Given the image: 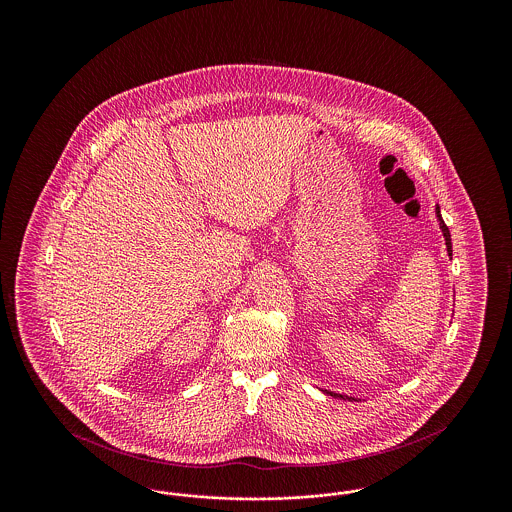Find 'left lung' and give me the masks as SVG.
I'll list each match as a JSON object with an SVG mask.
<instances>
[{
	"mask_svg": "<svg viewBox=\"0 0 512 512\" xmlns=\"http://www.w3.org/2000/svg\"><path fill=\"white\" fill-rule=\"evenodd\" d=\"M436 215H438L439 220V228H441V232H443V238H445V245H447V253H449V257L453 255V245H451V234H449V228H447V224L443 222L441 219V213H439V207H436ZM326 395H332V397H338V399H353V397H347V395H341V393H334V391H324Z\"/></svg>",
	"mask_w": 512,
	"mask_h": 512,
	"instance_id": "left-lung-1",
	"label": "left lung"
}]
</instances>
